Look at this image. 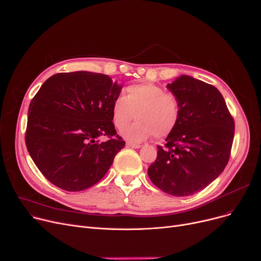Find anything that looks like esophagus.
I'll return each instance as SVG.
<instances>
[{
	"label": "esophagus",
	"mask_w": 261,
	"mask_h": 261,
	"mask_svg": "<svg viewBox=\"0 0 261 261\" xmlns=\"http://www.w3.org/2000/svg\"><path fill=\"white\" fill-rule=\"evenodd\" d=\"M126 145H127V147H129V148H134V149H139V148H141V145H140V144L132 143V142H127V143H126Z\"/></svg>",
	"instance_id": "1"
}]
</instances>
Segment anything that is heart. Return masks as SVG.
Here are the masks:
<instances>
[{"label": "heart", "instance_id": "obj_1", "mask_svg": "<svg viewBox=\"0 0 261 261\" xmlns=\"http://www.w3.org/2000/svg\"><path fill=\"white\" fill-rule=\"evenodd\" d=\"M112 121L118 129H123L136 117L137 121L122 132L130 142H142L154 135L165 138L178 126L181 103L173 93L151 82L127 87L126 95H120L112 102ZM137 114L135 115L134 113Z\"/></svg>", "mask_w": 261, "mask_h": 261}]
</instances>
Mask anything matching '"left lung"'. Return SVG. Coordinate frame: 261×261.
<instances>
[{
  "mask_svg": "<svg viewBox=\"0 0 261 261\" xmlns=\"http://www.w3.org/2000/svg\"><path fill=\"white\" fill-rule=\"evenodd\" d=\"M167 88L180 100L181 118L165 147H158L148 174L163 192L190 196L202 191L225 169L234 121L221 92L209 83L183 75Z\"/></svg>",
  "mask_w": 261,
  "mask_h": 261,
  "instance_id": "obj_1",
  "label": "left lung"
}]
</instances>
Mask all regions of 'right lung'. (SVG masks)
I'll return each instance as SVG.
<instances>
[{"label": "right lung", "instance_id": "1", "mask_svg": "<svg viewBox=\"0 0 261 261\" xmlns=\"http://www.w3.org/2000/svg\"><path fill=\"white\" fill-rule=\"evenodd\" d=\"M121 90L109 76L90 71L56 74L40 87L29 107L25 144L52 184L79 192L107 173L125 145L111 111Z\"/></svg>", "mask_w": 261, "mask_h": 261}]
</instances>
